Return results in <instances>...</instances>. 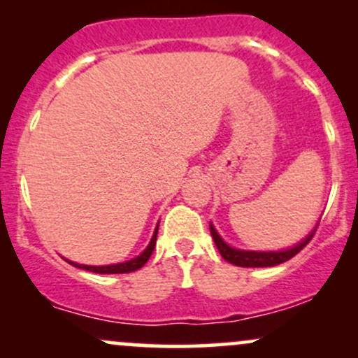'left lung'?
I'll return each mask as SVG.
<instances>
[{"label": "left lung", "instance_id": "left-lung-1", "mask_svg": "<svg viewBox=\"0 0 358 358\" xmlns=\"http://www.w3.org/2000/svg\"><path fill=\"white\" fill-rule=\"evenodd\" d=\"M315 232H316V227L313 229V232L306 237V239H303L299 244L294 245V248H289L286 250H271V252H257V250H241V249L231 248L229 244H225V241L222 239L219 232L215 231V227L210 224L212 239L215 242L220 256L227 262H231V264L241 266V268H271V266L282 264V262L289 261L291 257L296 256L299 250L313 239Z\"/></svg>", "mask_w": 358, "mask_h": 358}]
</instances>
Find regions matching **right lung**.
Masks as SVG:
<instances>
[{
	"instance_id": "obj_1",
	"label": "right lung",
	"mask_w": 358,
	"mask_h": 358,
	"mask_svg": "<svg viewBox=\"0 0 358 358\" xmlns=\"http://www.w3.org/2000/svg\"><path fill=\"white\" fill-rule=\"evenodd\" d=\"M156 236H158V225H156L155 229V234L153 237H151L150 244H148V248L143 250L141 254H139L138 257L131 259V261H126V262H119V264H110V266H85V264H77V262H72L69 261V264H72L73 268H79V269H85V271H90V273H97V274H124V273H133V271H136L139 268H143V266L146 264L148 259L151 257V254H153V249L156 245Z\"/></svg>"
}]
</instances>
